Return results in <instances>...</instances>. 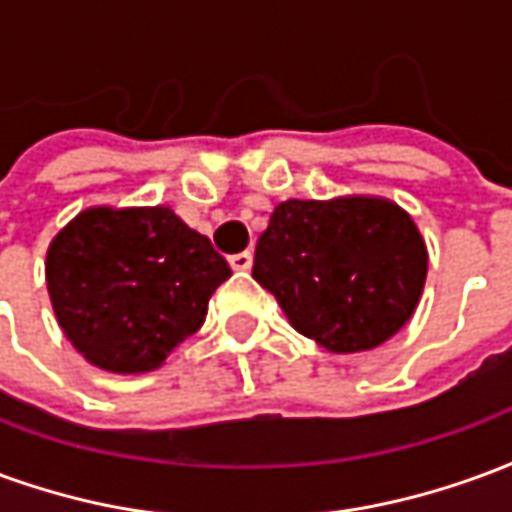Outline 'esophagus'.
I'll use <instances>...</instances> for the list:
<instances>
[{
    "label": "esophagus",
    "mask_w": 512,
    "mask_h": 512,
    "mask_svg": "<svg viewBox=\"0 0 512 512\" xmlns=\"http://www.w3.org/2000/svg\"><path fill=\"white\" fill-rule=\"evenodd\" d=\"M230 266L233 271H249L252 268V252H238V255L230 257Z\"/></svg>",
    "instance_id": "1"
}]
</instances>
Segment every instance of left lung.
<instances>
[{
	"label": "left lung",
	"mask_w": 512,
	"mask_h": 512,
	"mask_svg": "<svg viewBox=\"0 0 512 512\" xmlns=\"http://www.w3.org/2000/svg\"><path fill=\"white\" fill-rule=\"evenodd\" d=\"M252 277L296 332L332 354H356L414 315L428 249L414 219L381 197L288 200L257 238Z\"/></svg>",
	"instance_id": "left-lung-1"
}]
</instances>
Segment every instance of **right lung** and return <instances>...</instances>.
<instances>
[{"label":"right lung","mask_w":512,"mask_h":512,"mask_svg":"<svg viewBox=\"0 0 512 512\" xmlns=\"http://www.w3.org/2000/svg\"><path fill=\"white\" fill-rule=\"evenodd\" d=\"M233 271L167 205L87 208L54 235L46 285L65 337L90 365L150 373L208 315Z\"/></svg>","instance_id":"1"}]
</instances>
